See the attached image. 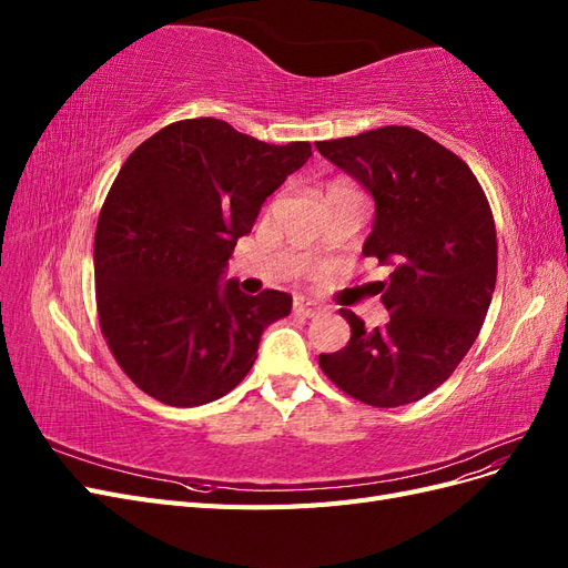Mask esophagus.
<instances>
[{
	"label": "esophagus",
	"mask_w": 568,
	"mask_h": 568,
	"mask_svg": "<svg viewBox=\"0 0 568 568\" xmlns=\"http://www.w3.org/2000/svg\"><path fill=\"white\" fill-rule=\"evenodd\" d=\"M294 313L303 315V317H317L324 313V307L315 301H305V298H296L294 301Z\"/></svg>",
	"instance_id": "34e87169"
}]
</instances>
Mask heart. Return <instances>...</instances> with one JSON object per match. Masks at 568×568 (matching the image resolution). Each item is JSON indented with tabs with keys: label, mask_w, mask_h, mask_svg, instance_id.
<instances>
[{
	"label": "heart",
	"mask_w": 568,
	"mask_h": 568,
	"mask_svg": "<svg viewBox=\"0 0 568 568\" xmlns=\"http://www.w3.org/2000/svg\"><path fill=\"white\" fill-rule=\"evenodd\" d=\"M332 186H338V184H332Z\"/></svg>",
	"instance_id": "obj_1"
}]
</instances>
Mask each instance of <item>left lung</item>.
<instances>
[{
  "label": "left lung",
  "mask_w": 568,
  "mask_h": 568,
  "mask_svg": "<svg viewBox=\"0 0 568 568\" xmlns=\"http://www.w3.org/2000/svg\"><path fill=\"white\" fill-rule=\"evenodd\" d=\"M315 146L372 194L363 253L390 267L376 282L388 322L367 329L341 307L351 341L322 353L320 367L365 405L417 403L455 372L490 307L497 239L488 199L467 163L415 128L386 125Z\"/></svg>",
  "instance_id": "left-lung-1"
}]
</instances>
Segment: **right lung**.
Returning a JSON list of instances; mask_svg holds the SVG:
<instances>
[{"instance_id":"add662e5","label":"right lung","mask_w":568,"mask_h":568,"mask_svg":"<svg viewBox=\"0 0 568 568\" xmlns=\"http://www.w3.org/2000/svg\"><path fill=\"white\" fill-rule=\"evenodd\" d=\"M313 156L265 144L225 120H178L136 146L101 205L94 282L101 334L151 398L194 407L227 395L291 296L222 282L265 199Z\"/></svg>"}]
</instances>
